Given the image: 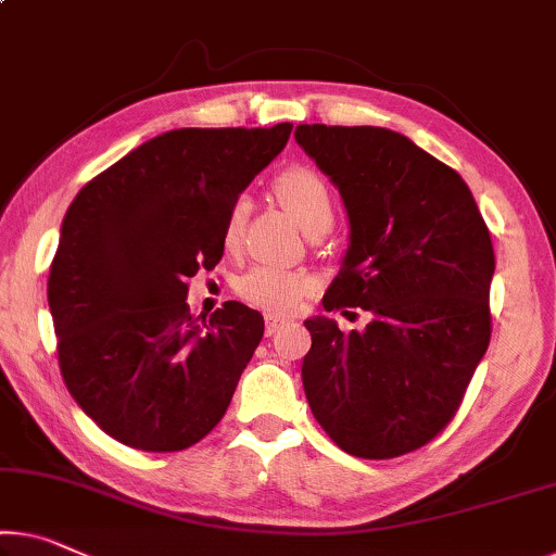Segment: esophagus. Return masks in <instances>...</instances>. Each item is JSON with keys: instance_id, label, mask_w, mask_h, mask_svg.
<instances>
[{"instance_id": "1", "label": "esophagus", "mask_w": 556, "mask_h": 556, "mask_svg": "<svg viewBox=\"0 0 556 556\" xmlns=\"http://www.w3.org/2000/svg\"><path fill=\"white\" fill-rule=\"evenodd\" d=\"M283 318H278V315H266V336H276V332L283 328Z\"/></svg>"}]
</instances>
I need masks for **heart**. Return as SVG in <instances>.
<instances>
[{"mask_svg":"<svg viewBox=\"0 0 556 556\" xmlns=\"http://www.w3.org/2000/svg\"><path fill=\"white\" fill-rule=\"evenodd\" d=\"M276 193L283 206L290 211L303 230L315 226H330L332 220V195L328 184L315 174L313 168L295 166L288 168L278 176ZM245 213H249V201L241 195L228 213L224 241L233 245L241 236ZM313 290V280L305 273L276 268V266H255L249 273H243L238 280V293L245 303H251L261 311L268 313H293L298 303Z\"/></svg>","mask_w":556,"mask_h":556,"instance_id":"heart-1","label":"heart"}]
</instances>
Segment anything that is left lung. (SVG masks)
<instances>
[{
    "instance_id": "1",
    "label": "left lung",
    "mask_w": 556,
    "mask_h": 556,
    "mask_svg": "<svg viewBox=\"0 0 556 556\" xmlns=\"http://www.w3.org/2000/svg\"><path fill=\"white\" fill-rule=\"evenodd\" d=\"M295 141L340 191L350 226L323 307L372 313L350 332L326 315L305 320L307 405L348 455H405L455 417L490 345V230L463 176L403 134L301 124Z\"/></svg>"
}]
</instances>
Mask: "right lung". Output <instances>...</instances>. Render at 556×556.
Masks as SVG:
<instances>
[{"label": "right lung", "mask_w": 556, "mask_h": 556, "mask_svg": "<svg viewBox=\"0 0 556 556\" xmlns=\"http://www.w3.org/2000/svg\"><path fill=\"white\" fill-rule=\"evenodd\" d=\"M290 129L166 131L76 193L47 295L62 378L109 438L178 452L226 415L263 315L228 301L193 318L186 280L220 261L230 208Z\"/></svg>", "instance_id": "obj_1"}]
</instances>
